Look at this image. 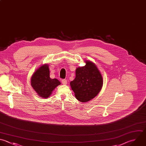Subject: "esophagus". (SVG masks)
Masks as SVG:
<instances>
[{
  "label": "esophagus",
  "mask_w": 146,
  "mask_h": 146,
  "mask_svg": "<svg viewBox=\"0 0 146 146\" xmlns=\"http://www.w3.org/2000/svg\"><path fill=\"white\" fill-rule=\"evenodd\" d=\"M62 84H64V85H66V84H67V80H66V79H62Z\"/></svg>",
  "instance_id": "1"
}]
</instances>
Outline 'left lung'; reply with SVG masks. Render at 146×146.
Segmentation results:
<instances>
[{"label":"left lung","mask_w":146,"mask_h":146,"mask_svg":"<svg viewBox=\"0 0 146 146\" xmlns=\"http://www.w3.org/2000/svg\"><path fill=\"white\" fill-rule=\"evenodd\" d=\"M86 65L76 69V77L70 86L76 98L87 102L94 98L100 91L103 78L96 66L92 62L85 61Z\"/></svg>","instance_id":"left-lung-1"}]
</instances>
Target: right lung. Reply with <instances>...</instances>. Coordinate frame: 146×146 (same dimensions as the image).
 <instances>
[{
  "instance_id": "obj_1",
  "label": "right lung",
  "mask_w": 146,
  "mask_h": 146,
  "mask_svg": "<svg viewBox=\"0 0 146 146\" xmlns=\"http://www.w3.org/2000/svg\"><path fill=\"white\" fill-rule=\"evenodd\" d=\"M61 83L57 79L50 77L48 64L40 66L33 74L31 79V85L38 95L41 98H47L52 91Z\"/></svg>"
}]
</instances>
